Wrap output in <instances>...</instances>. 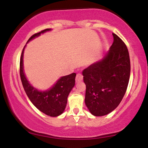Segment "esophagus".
<instances>
[{"mask_svg": "<svg viewBox=\"0 0 148 148\" xmlns=\"http://www.w3.org/2000/svg\"><path fill=\"white\" fill-rule=\"evenodd\" d=\"M82 80H83V75H82L81 73H79V74H76V81L79 82V81H82Z\"/></svg>", "mask_w": 148, "mask_h": 148, "instance_id": "34e87169", "label": "esophagus"}]
</instances>
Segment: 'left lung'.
<instances>
[{
    "mask_svg": "<svg viewBox=\"0 0 148 148\" xmlns=\"http://www.w3.org/2000/svg\"><path fill=\"white\" fill-rule=\"evenodd\" d=\"M114 41L100 61L83 69L86 85L85 102L92 114L101 116L112 112L125 95L130 75V60L126 45L115 34Z\"/></svg>",
    "mask_w": 148,
    "mask_h": 148,
    "instance_id": "8db88e82",
    "label": "left lung"
}]
</instances>
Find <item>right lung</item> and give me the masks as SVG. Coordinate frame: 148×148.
<instances>
[{
    "mask_svg": "<svg viewBox=\"0 0 148 148\" xmlns=\"http://www.w3.org/2000/svg\"><path fill=\"white\" fill-rule=\"evenodd\" d=\"M49 30L50 29H45L34 34L30 37L27 42ZM23 50L24 48L20 58V76L25 92L37 109L50 116H58L63 112L66 107L67 97L75 85L76 73L61 77L49 90L38 91L29 84L23 72Z\"/></svg>",
    "mask_w": 148,
    "mask_h": 148,
    "instance_id": "right-lung-1",
    "label": "right lung"
}]
</instances>
